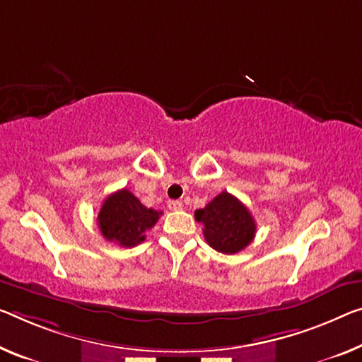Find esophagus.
Listing matches in <instances>:
<instances>
[{
  "mask_svg": "<svg viewBox=\"0 0 362 362\" xmlns=\"http://www.w3.org/2000/svg\"><path fill=\"white\" fill-rule=\"evenodd\" d=\"M168 209L170 210H181L182 202L181 200H168Z\"/></svg>",
  "mask_w": 362,
  "mask_h": 362,
  "instance_id": "esophagus-1",
  "label": "esophagus"
}]
</instances>
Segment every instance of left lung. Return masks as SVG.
I'll return each instance as SVG.
<instances>
[{
	"label": "left lung",
	"mask_w": 362,
	"mask_h": 362,
	"mask_svg": "<svg viewBox=\"0 0 362 362\" xmlns=\"http://www.w3.org/2000/svg\"><path fill=\"white\" fill-rule=\"evenodd\" d=\"M196 220L204 225L205 241L221 254H236L252 243L255 221L241 200L223 191L204 209L196 210Z\"/></svg>",
	"instance_id": "8db88e82"
}]
</instances>
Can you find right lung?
<instances>
[{
    "label": "right lung",
    "mask_w": 362,
    "mask_h": 362,
    "mask_svg": "<svg viewBox=\"0 0 362 362\" xmlns=\"http://www.w3.org/2000/svg\"><path fill=\"white\" fill-rule=\"evenodd\" d=\"M162 212L147 209L127 189L116 191L103 200L98 212V228L107 241L134 247L146 239V231L157 223Z\"/></svg>",
    "instance_id": "obj_1"
}]
</instances>
